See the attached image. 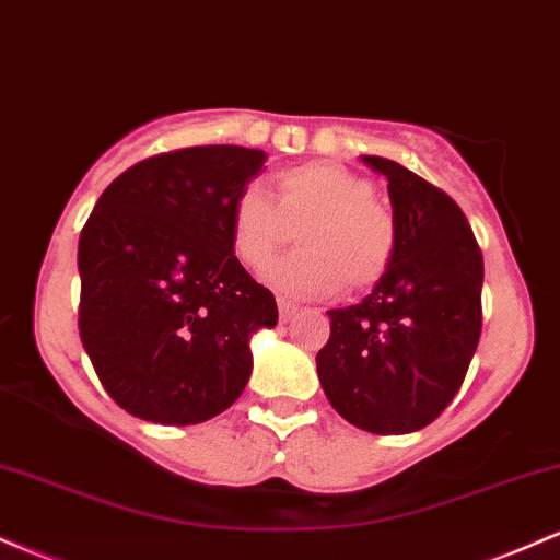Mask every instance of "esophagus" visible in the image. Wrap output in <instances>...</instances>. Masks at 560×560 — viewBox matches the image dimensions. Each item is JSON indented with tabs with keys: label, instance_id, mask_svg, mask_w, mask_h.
Returning a JSON list of instances; mask_svg holds the SVG:
<instances>
[{
	"label": "esophagus",
	"instance_id": "esophagus-1",
	"mask_svg": "<svg viewBox=\"0 0 560 560\" xmlns=\"http://www.w3.org/2000/svg\"><path fill=\"white\" fill-rule=\"evenodd\" d=\"M298 311H300V307L294 305V302H289V300H279V318L284 320V324H287V320H292L294 316H298Z\"/></svg>",
	"mask_w": 560,
	"mask_h": 560
}]
</instances>
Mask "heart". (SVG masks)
<instances>
[{
  "mask_svg": "<svg viewBox=\"0 0 560 560\" xmlns=\"http://www.w3.org/2000/svg\"><path fill=\"white\" fill-rule=\"evenodd\" d=\"M371 184L337 160H311L276 176V202L260 186H244L231 205V249L260 271L298 229V253L273 262L266 281L287 298H326L345 281L374 287L397 247L395 218Z\"/></svg>",
  "mask_w": 560,
  "mask_h": 560,
  "instance_id": "b5f03b06",
  "label": "heart"
}]
</instances>
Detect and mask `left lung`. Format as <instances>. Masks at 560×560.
<instances>
[{"label": "left lung", "instance_id": "obj_1", "mask_svg": "<svg viewBox=\"0 0 560 560\" xmlns=\"http://www.w3.org/2000/svg\"><path fill=\"white\" fill-rule=\"evenodd\" d=\"M387 178L397 247L358 305L334 307L316 355L331 408L371 434H410L447 408L477 352L485 260L464 210L413 171L361 155Z\"/></svg>", "mask_w": 560, "mask_h": 560}]
</instances>
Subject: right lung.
Returning <instances> with one entry per match:
<instances>
[{"label":"right lung","instance_id":"right-lung-1","mask_svg":"<svg viewBox=\"0 0 560 560\" xmlns=\"http://www.w3.org/2000/svg\"><path fill=\"white\" fill-rule=\"evenodd\" d=\"M266 152L186 147L120 173L79 240V329L102 387L141 421L223 413L253 374V334L273 294L231 249V205Z\"/></svg>","mask_w":560,"mask_h":560}]
</instances>
